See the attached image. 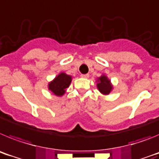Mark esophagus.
<instances>
[{"instance_id": "1", "label": "esophagus", "mask_w": 159, "mask_h": 159, "mask_svg": "<svg viewBox=\"0 0 159 159\" xmlns=\"http://www.w3.org/2000/svg\"><path fill=\"white\" fill-rule=\"evenodd\" d=\"M80 76L82 77V78L87 79V78H88V77H89V75H88V74H85V75H84V74H82V75H81Z\"/></svg>"}]
</instances>
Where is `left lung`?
Segmentation results:
<instances>
[{"label":"left lung","mask_w":159,"mask_h":159,"mask_svg":"<svg viewBox=\"0 0 159 159\" xmlns=\"http://www.w3.org/2000/svg\"><path fill=\"white\" fill-rule=\"evenodd\" d=\"M97 88L102 95H109L110 92L113 90V85L111 83V80L105 75H102L97 79L96 81Z\"/></svg>","instance_id":"8db88e82"}]
</instances>
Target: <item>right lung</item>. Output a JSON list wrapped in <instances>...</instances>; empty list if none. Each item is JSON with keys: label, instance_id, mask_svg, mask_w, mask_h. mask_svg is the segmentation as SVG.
<instances>
[{"label": "right lung", "instance_id": "right-lung-1", "mask_svg": "<svg viewBox=\"0 0 159 159\" xmlns=\"http://www.w3.org/2000/svg\"><path fill=\"white\" fill-rule=\"evenodd\" d=\"M71 83V76L66 73L61 72L55 77L53 80L49 82L48 90L57 96H62Z\"/></svg>", "mask_w": 159, "mask_h": 159}]
</instances>
